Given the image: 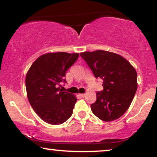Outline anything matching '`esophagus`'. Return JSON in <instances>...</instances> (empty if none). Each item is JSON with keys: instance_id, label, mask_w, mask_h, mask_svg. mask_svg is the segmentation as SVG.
<instances>
[{"instance_id": "esophagus-1", "label": "esophagus", "mask_w": 157, "mask_h": 157, "mask_svg": "<svg viewBox=\"0 0 157 157\" xmlns=\"http://www.w3.org/2000/svg\"><path fill=\"white\" fill-rule=\"evenodd\" d=\"M79 96H80L81 98H83L86 96V94H79Z\"/></svg>"}]
</instances>
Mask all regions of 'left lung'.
Segmentation results:
<instances>
[{
	"instance_id": "left-lung-1",
	"label": "left lung",
	"mask_w": 157,
	"mask_h": 157,
	"mask_svg": "<svg viewBox=\"0 0 157 157\" xmlns=\"http://www.w3.org/2000/svg\"><path fill=\"white\" fill-rule=\"evenodd\" d=\"M96 78L103 79L104 89L91 104L95 116L104 121L119 119L127 111L137 89V74L129 62L117 53L98 50L81 53Z\"/></svg>"
}]
</instances>
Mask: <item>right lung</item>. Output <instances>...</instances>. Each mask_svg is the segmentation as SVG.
Returning a JSON list of instances; mask_svg holds the SVG:
<instances>
[{"label":"right lung","instance_id":"obj_1","mask_svg":"<svg viewBox=\"0 0 157 157\" xmlns=\"http://www.w3.org/2000/svg\"><path fill=\"white\" fill-rule=\"evenodd\" d=\"M78 56L66 52L46 53L38 58L27 73L25 88L29 103L46 123L59 125L71 117L77 98L59 86L66 83V73Z\"/></svg>","mask_w":157,"mask_h":157}]
</instances>
